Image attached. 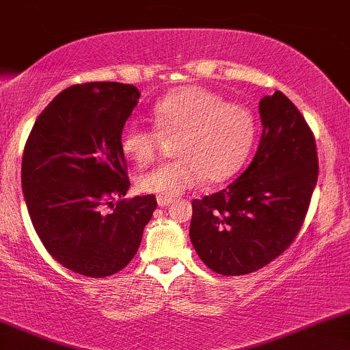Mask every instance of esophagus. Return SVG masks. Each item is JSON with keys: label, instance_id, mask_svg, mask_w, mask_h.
I'll list each match as a JSON object with an SVG mask.
<instances>
[{"label": "esophagus", "instance_id": "obj_1", "mask_svg": "<svg viewBox=\"0 0 350 350\" xmlns=\"http://www.w3.org/2000/svg\"><path fill=\"white\" fill-rule=\"evenodd\" d=\"M156 200H158L159 207H167L172 202L171 198H159V196H158V199H156Z\"/></svg>", "mask_w": 350, "mask_h": 350}]
</instances>
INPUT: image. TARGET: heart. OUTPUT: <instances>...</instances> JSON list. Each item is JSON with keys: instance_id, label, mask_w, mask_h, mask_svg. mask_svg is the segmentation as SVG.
<instances>
[{"instance_id": "1", "label": "heart", "mask_w": 350, "mask_h": 350, "mask_svg": "<svg viewBox=\"0 0 350 350\" xmlns=\"http://www.w3.org/2000/svg\"><path fill=\"white\" fill-rule=\"evenodd\" d=\"M161 135L178 133L172 161L139 176V191L159 198H176L206 180L222 183L242 167L256 135L248 108L226 103L208 88L189 85L171 92L151 108ZM159 135L138 122H126L120 131V146L128 159L146 166L156 156Z\"/></svg>"}]
</instances>
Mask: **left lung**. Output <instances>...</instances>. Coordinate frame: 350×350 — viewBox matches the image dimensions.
Returning a JSON list of instances; mask_svg holds the SVG:
<instances>
[{
  "instance_id": "8db88e82",
  "label": "left lung",
  "mask_w": 350,
  "mask_h": 350,
  "mask_svg": "<svg viewBox=\"0 0 350 350\" xmlns=\"http://www.w3.org/2000/svg\"><path fill=\"white\" fill-rule=\"evenodd\" d=\"M262 138L250 166L222 191L192 200L189 237L211 270L247 275L290 247L317 180L314 136L280 90L260 100Z\"/></svg>"
}]
</instances>
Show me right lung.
Wrapping results in <instances>:
<instances>
[{
  "label": "right lung",
  "mask_w": 350,
  "mask_h": 350,
  "mask_svg": "<svg viewBox=\"0 0 350 350\" xmlns=\"http://www.w3.org/2000/svg\"><path fill=\"white\" fill-rule=\"evenodd\" d=\"M139 95L118 82L72 85L44 108L24 146L21 184L36 234L79 275L126 267L156 208L154 196L123 199L130 180L120 131Z\"/></svg>",
  "instance_id": "add662e5"
}]
</instances>
